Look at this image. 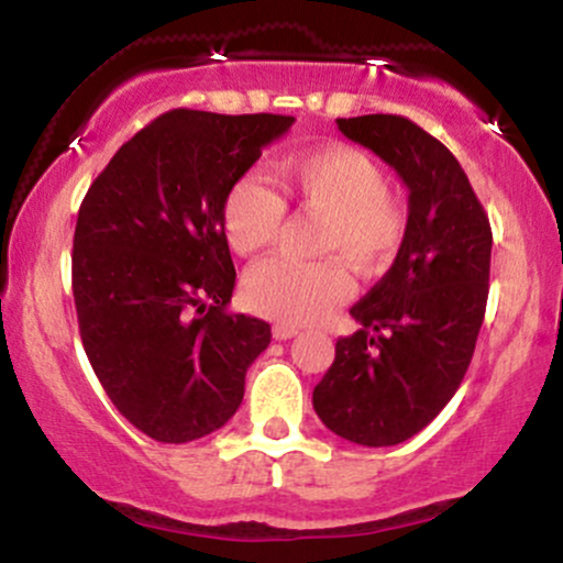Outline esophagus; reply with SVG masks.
<instances>
[{
  "label": "esophagus",
  "instance_id": "34e87169",
  "mask_svg": "<svg viewBox=\"0 0 563 563\" xmlns=\"http://www.w3.org/2000/svg\"><path fill=\"white\" fill-rule=\"evenodd\" d=\"M299 333V328L296 325H288V322H277V325H273V335L277 341H288L294 339V335Z\"/></svg>",
  "mask_w": 563,
  "mask_h": 563
}]
</instances>
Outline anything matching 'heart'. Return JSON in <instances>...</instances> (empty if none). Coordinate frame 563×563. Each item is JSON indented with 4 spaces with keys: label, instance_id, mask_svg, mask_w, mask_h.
<instances>
[{
    "label": "heart",
    "instance_id": "b5f03b06",
    "mask_svg": "<svg viewBox=\"0 0 563 563\" xmlns=\"http://www.w3.org/2000/svg\"><path fill=\"white\" fill-rule=\"evenodd\" d=\"M286 187L303 209L328 219L320 262L275 256L245 275L243 296L254 312L288 325L318 322L352 294L345 256L360 273H378L397 256L405 214L389 192L386 174L352 145H325L286 161ZM286 200L262 174H243L222 203V228L238 254H260L280 235Z\"/></svg>",
    "mask_w": 563,
    "mask_h": 563
}]
</instances>
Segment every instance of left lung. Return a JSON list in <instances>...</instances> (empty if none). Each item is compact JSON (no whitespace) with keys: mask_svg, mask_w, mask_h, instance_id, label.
<instances>
[{"mask_svg":"<svg viewBox=\"0 0 563 563\" xmlns=\"http://www.w3.org/2000/svg\"><path fill=\"white\" fill-rule=\"evenodd\" d=\"M335 124L397 172L407 224L389 273L349 309L363 328L335 341L312 405L341 439L391 448L434 421L466 376L487 309L493 230L457 158L410 119Z\"/></svg>","mask_w":563,"mask_h":563,"instance_id":"left-lung-1","label":"left lung"}]
</instances>
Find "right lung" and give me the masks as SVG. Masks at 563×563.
Wrapping results in <instances>:
<instances>
[{"instance_id": "obj_1", "label": "right lung", "mask_w": 563, "mask_h": 563, "mask_svg": "<svg viewBox=\"0 0 563 563\" xmlns=\"http://www.w3.org/2000/svg\"><path fill=\"white\" fill-rule=\"evenodd\" d=\"M294 115L169 111L119 147L81 200L74 301L95 376L134 429L183 444L222 429L269 325L228 312L224 196Z\"/></svg>"}]
</instances>
